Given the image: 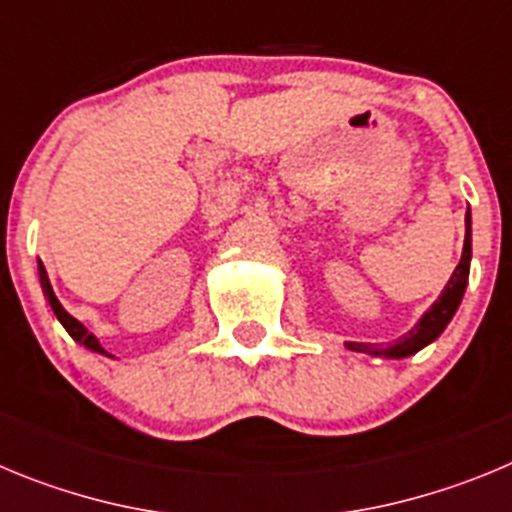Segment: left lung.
I'll list each match as a JSON object with an SVG mask.
<instances>
[{"label":"left lung","mask_w":512,"mask_h":512,"mask_svg":"<svg viewBox=\"0 0 512 512\" xmlns=\"http://www.w3.org/2000/svg\"><path fill=\"white\" fill-rule=\"evenodd\" d=\"M469 259H472V215L467 210V235H464V251H461L459 266L451 274L449 284L443 287L441 297L415 323V328L402 338H397L395 343H387V346H366V343H346V346L351 351H361V354L384 356V359H405V356H413L415 351L436 341L443 333V328L451 323L454 312L459 310L461 297H464V289H467L469 282Z\"/></svg>","instance_id":"8db88e82"}]
</instances>
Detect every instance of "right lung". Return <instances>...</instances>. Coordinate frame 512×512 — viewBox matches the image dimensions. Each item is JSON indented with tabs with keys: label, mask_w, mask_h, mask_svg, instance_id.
Wrapping results in <instances>:
<instances>
[{
	"label": "right lung",
	"mask_w": 512,
	"mask_h": 512,
	"mask_svg": "<svg viewBox=\"0 0 512 512\" xmlns=\"http://www.w3.org/2000/svg\"><path fill=\"white\" fill-rule=\"evenodd\" d=\"M38 274H40V287H43L45 300L51 302L53 312H56V318L61 320L63 328L69 330V336L74 338L76 343H81V346H84V348H89V351H94V354L110 356V354H107V351H104V348H102V343L97 341V336H94V333H89V330L84 328V325H81L79 320L74 318V315H69V312L63 310V305H61V302H58L56 292H53V287H51V279H48V274H45V266H43V264H38Z\"/></svg>",
	"instance_id": "obj_1"
}]
</instances>
